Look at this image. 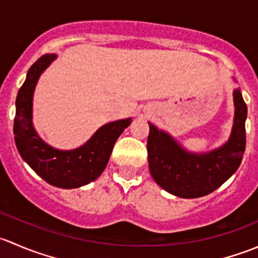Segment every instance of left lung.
<instances>
[{"label": "left lung", "instance_id": "obj_1", "mask_svg": "<svg viewBox=\"0 0 258 258\" xmlns=\"http://www.w3.org/2000/svg\"><path fill=\"white\" fill-rule=\"evenodd\" d=\"M233 98L235 123L230 140L221 148L205 155L186 152L150 122L148 167L153 179L163 189L183 199L206 196L237 171L246 148L247 106L238 90L233 92Z\"/></svg>", "mask_w": 258, "mask_h": 258}]
</instances>
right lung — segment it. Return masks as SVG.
<instances>
[{"label": "right lung", "instance_id": "obj_1", "mask_svg": "<svg viewBox=\"0 0 258 258\" xmlns=\"http://www.w3.org/2000/svg\"><path fill=\"white\" fill-rule=\"evenodd\" d=\"M56 58L43 54L27 72L16 98L15 142L21 157L49 184L61 188H77L96 179L107 166L119 135L131 123V118L110 122L101 127L82 147L59 151L46 145L32 126V96L41 72Z\"/></svg>", "mask_w": 258, "mask_h": 258}]
</instances>
